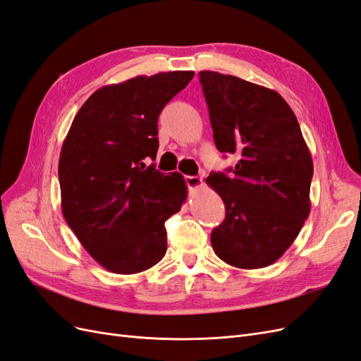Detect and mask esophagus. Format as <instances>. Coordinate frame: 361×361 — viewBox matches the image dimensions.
<instances>
[{
  "instance_id": "esophagus-1",
  "label": "esophagus",
  "mask_w": 361,
  "mask_h": 361,
  "mask_svg": "<svg viewBox=\"0 0 361 361\" xmlns=\"http://www.w3.org/2000/svg\"><path fill=\"white\" fill-rule=\"evenodd\" d=\"M185 182H187L190 191L199 190V188L202 187V185H203V180H202V178H199V176H185Z\"/></svg>"
}]
</instances>
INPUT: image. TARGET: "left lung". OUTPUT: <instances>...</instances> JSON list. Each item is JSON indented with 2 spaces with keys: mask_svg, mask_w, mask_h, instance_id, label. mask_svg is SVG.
<instances>
[{
  "mask_svg": "<svg viewBox=\"0 0 361 361\" xmlns=\"http://www.w3.org/2000/svg\"><path fill=\"white\" fill-rule=\"evenodd\" d=\"M214 141L239 159L206 179L223 199L224 221L211 233L226 264L256 269L274 264L310 214L313 162L288 102L233 75L200 72Z\"/></svg>",
  "mask_w": 361,
  "mask_h": 361,
  "instance_id": "obj_1",
  "label": "left lung"
}]
</instances>
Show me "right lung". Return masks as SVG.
I'll return each mask as SVG.
<instances>
[{
	"label": "right lung",
	"instance_id": "1",
	"mask_svg": "<svg viewBox=\"0 0 361 361\" xmlns=\"http://www.w3.org/2000/svg\"><path fill=\"white\" fill-rule=\"evenodd\" d=\"M191 71L135 76L96 90L64 140L59 179L63 216L89 255L116 274L157 265L164 223L180 211L187 185L145 159L157 158L158 117L192 80Z\"/></svg>",
	"mask_w": 361,
	"mask_h": 361
}]
</instances>
